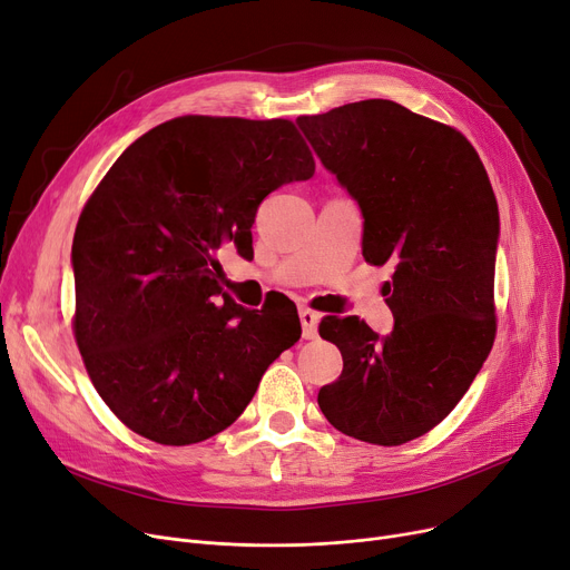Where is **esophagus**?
<instances>
[{
    "mask_svg": "<svg viewBox=\"0 0 570 570\" xmlns=\"http://www.w3.org/2000/svg\"><path fill=\"white\" fill-rule=\"evenodd\" d=\"M299 317H302V332L304 338H315L317 336V324H320V315L311 308H299Z\"/></svg>",
    "mask_w": 570,
    "mask_h": 570,
    "instance_id": "obj_1",
    "label": "esophagus"
}]
</instances>
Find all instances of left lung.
I'll list each match as a JSON object with an SVG mask.
<instances>
[{"label": "left lung", "instance_id": "left-lung-1", "mask_svg": "<svg viewBox=\"0 0 570 570\" xmlns=\"http://www.w3.org/2000/svg\"><path fill=\"white\" fill-rule=\"evenodd\" d=\"M296 125L357 202L366 262L394 264V330L327 317L320 336L343 373L317 394L338 431L364 443H409L450 415L490 355L499 206L475 148L456 129L390 99L302 116Z\"/></svg>", "mask_w": 570, "mask_h": 570}]
</instances>
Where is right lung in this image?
<instances>
[{
    "label": "right lung",
    "instance_id": "obj_1",
    "mask_svg": "<svg viewBox=\"0 0 570 570\" xmlns=\"http://www.w3.org/2000/svg\"><path fill=\"white\" fill-rule=\"evenodd\" d=\"M315 161L289 120L183 116L134 141L73 236L76 343L104 403L161 445L227 429L302 336L296 306L248 311L220 281L253 250L259 204Z\"/></svg>",
    "mask_w": 570,
    "mask_h": 570
}]
</instances>
